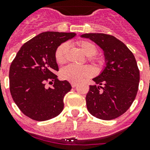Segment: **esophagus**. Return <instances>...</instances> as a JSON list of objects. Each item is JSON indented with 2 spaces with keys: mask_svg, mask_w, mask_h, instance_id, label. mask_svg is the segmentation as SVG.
Returning a JSON list of instances; mask_svg holds the SVG:
<instances>
[{
  "mask_svg": "<svg viewBox=\"0 0 150 150\" xmlns=\"http://www.w3.org/2000/svg\"><path fill=\"white\" fill-rule=\"evenodd\" d=\"M71 86H72L73 88H74V87H76V86H77L78 83H76V82H71Z\"/></svg>",
  "mask_w": 150,
  "mask_h": 150,
  "instance_id": "1",
  "label": "esophagus"
}]
</instances>
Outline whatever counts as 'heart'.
Masks as SVG:
<instances>
[{"label": "heart", "mask_w": 150, "mask_h": 150, "mask_svg": "<svg viewBox=\"0 0 150 150\" xmlns=\"http://www.w3.org/2000/svg\"><path fill=\"white\" fill-rule=\"evenodd\" d=\"M76 45L80 49L86 56L92 57L97 53V47L92 42L89 40H79L76 42ZM67 45L66 43L60 45L56 49L55 52V58L57 63L62 64L66 62V55H67ZM91 62L96 65H100L102 64L100 59H92ZM91 74V70L88 66L68 65L64 67L61 71V76L64 79L71 82H79L84 77L90 76Z\"/></svg>", "instance_id": "b5f03b06"}]
</instances>
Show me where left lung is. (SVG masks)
<instances>
[{
    "label": "left lung",
    "mask_w": 150,
    "mask_h": 150,
    "mask_svg": "<svg viewBox=\"0 0 150 150\" xmlns=\"http://www.w3.org/2000/svg\"><path fill=\"white\" fill-rule=\"evenodd\" d=\"M104 51L106 66L90 86L86 100L88 112L103 120H114L128 110L138 90L140 71L133 53L115 37L101 33L80 36Z\"/></svg>",
    "instance_id": "left-lung-1"
}]
</instances>
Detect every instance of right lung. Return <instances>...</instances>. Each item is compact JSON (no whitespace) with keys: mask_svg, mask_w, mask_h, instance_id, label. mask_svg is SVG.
I'll return each mask as SVG.
<instances>
[{"mask_svg":"<svg viewBox=\"0 0 150 150\" xmlns=\"http://www.w3.org/2000/svg\"><path fill=\"white\" fill-rule=\"evenodd\" d=\"M75 36V33H41L25 43L13 59L9 73L10 93L20 110L30 119L46 121L63 110L64 97L71 86L55 74L59 71L55 52ZM52 81L53 87L46 88V82Z\"/></svg>","mask_w":150,"mask_h":150,"instance_id":"right-lung-1","label":"right lung"}]
</instances>
